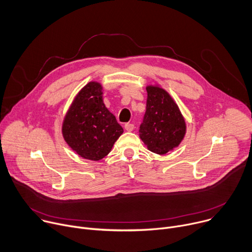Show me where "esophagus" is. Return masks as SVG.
Masks as SVG:
<instances>
[{"label":"esophagus","mask_w":252,"mask_h":252,"mask_svg":"<svg viewBox=\"0 0 252 252\" xmlns=\"http://www.w3.org/2000/svg\"><path fill=\"white\" fill-rule=\"evenodd\" d=\"M133 128H134V126L132 124L127 123V124L125 125V129L127 130V131H131V130H133Z\"/></svg>","instance_id":"1"}]
</instances>
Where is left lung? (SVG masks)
<instances>
[{"mask_svg":"<svg viewBox=\"0 0 252 252\" xmlns=\"http://www.w3.org/2000/svg\"><path fill=\"white\" fill-rule=\"evenodd\" d=\"M147 92V111L139 126V137L151 152L162 156L179 146L187 125L178 105L165 90L148 86Z\"/></svg>","mask_w":252,"mask_h":252,"instance_id":"obj_1","label":"left lung"}]
</instances>
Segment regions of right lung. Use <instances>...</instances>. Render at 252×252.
I'll use <instances>...</instances> for the list:
<instances>
[{
  "mask_svg": "<svg viewBox=\"0 0 252 252\" xmlns=\"http://www.w3.org/2000/svg\"><path fill=\"white\" fill-rule=\"evenodd\" d=\"M62 132L68 147L86 159L97 161L110 154L124 128L105 107L99 83L90 82L79 92L64 116Z\"/></svg>",
  "mask_w": 252,
  "mask_h": 252,
  "instance_id": "1",
  "label": "right lung"
}]
</instances>
